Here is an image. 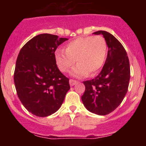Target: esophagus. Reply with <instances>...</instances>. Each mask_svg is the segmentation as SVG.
<instances>
[{"label": "esophagus", "mask_w": 146, "mask_h": 146, "mask_svg": "<svg viewBox=\"0 0 146 146\" xmlns=\"http://www.w3.org/2000/svg\"><path fill=\"white\" fill-rule=\"evenodd\" d=\"M77 82V81L75 80H73V79L69 80V84H70L71 86H74V85H75Z\"/></svg>", "instance_id": "esophagus-1"}]
</instances>
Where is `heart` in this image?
<instances>
[{
	"label": "heart",
	"mask_w": 146,
	"mask_h": 146,
	"mask_svg": "<svg viewBox=\"0 0 146 146\" xmlns=\"http://www.w3.org/2000/svg\"><path fill=\"white\" fill-rule=\"evenodd\" d=\"M107 42L101 36L78 37L67 44L66 50L58 49L55 57L59 69L67 72L74 66L77 65L72 72V75L82 77L89 74H96L101 69L106 59Z\"/></svg>",
	"instance_id": "obj_1"
}]
</instances>
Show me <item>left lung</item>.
I'll return each instance as SVG.
<instances>
[{"mask_svg":"<svg viewBox=\"0 0 146 146\" xmlns=\"http://www.w3.org/2000/svg\"><path fill=\"white\" fill-rule=\"evenodd\" d=\"M102 34L108 47V57L101 72L94 79L84 81L86 90L81 99L90 112L105 115L120 105L128 91L130 79L129 60L121 42L104 31Z\"/></svg>","mask_w":146,"mask_h":146,"instance_id":"obj_1","label":"left lung"}]
</instances>
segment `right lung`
<instances>
[{
	"label": "right lung",
	"mask_w": 146,
	"mask_h": 146,
	"mask_svg": "<svg viewBox=\"0 0 146 146\" xmlns=\"http://www.w3.org/2000/svg\"><path fill=\"white\" fill-rule=\"evenodd\" d=\"M68 40L43 33L29 40L20 50L14 81L17 96L28 111L38 117L55 113L70 89L69 79L56 64L55 52Z\"/></svg>",
	"instance_id": "right-lung-1"
}]
</instances>
